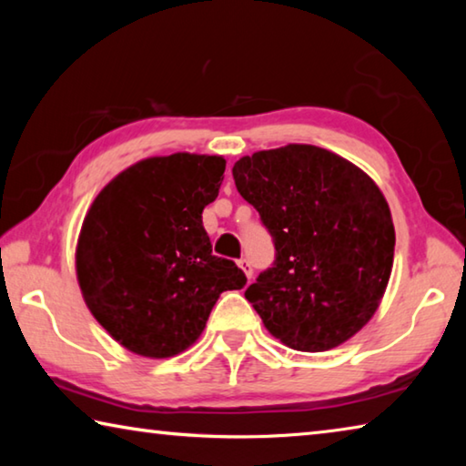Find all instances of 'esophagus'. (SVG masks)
<instances>
[{
	"label": "esophagus",
	"instance_id": "obj_1",
	"mask_svg": "<svg viewBox=\"0 0 466 466\" xmlns=\"http://www.w3.org/2000/svg\"><path fill=\"white\" fill-rule=\"evenodd\" d=\"M238 267H240V269L244 271V275H247V278L250 279L252 278V267H250V261H248V258H240V261H238Z\"/></svg>",
	"mask_w": 466,
	"mask_h": 466
}]
</instances>
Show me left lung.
I'll list each match as a JSON object with an SVG mask.
<instances>
[{
    "label": "left lung",
    "instance_id": "left-lung-1",
    "mask_svg": "<svg viewBox=\"0 0 466 466\" xmlns=\"http://www.w3.org/2000/svg\"><path fill=\"white\" fill-rule=\"evenodd\" d=\"M232 175L275 244L273 265L244 298L291 350L345 343L374 317L392 271L380 188L345 157L306 144L244 156Z\"/></svg>",
    "mask_w": 466,
    "mask_h": 466
}]
</instances>
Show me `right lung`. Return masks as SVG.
Masks as SVG:
<instances>
[{"label":"right lung","mask_w":466,"mask_h":466,"mask_svg":"<svg viewBox=\"0 0 466 466\" xmlns=\"http://www.w3.org/2000/svg\"><path fill=\"white\" fill-rule=\"evenodd\" d=\"M224 170L222 156L147 157L110 180L84 219L76 271L86 306L137 356L185 351L219 294L247 283L234 261L211 255L203 228Z\"/></svg>","instance_id":"add662e5"}]
</instances>
